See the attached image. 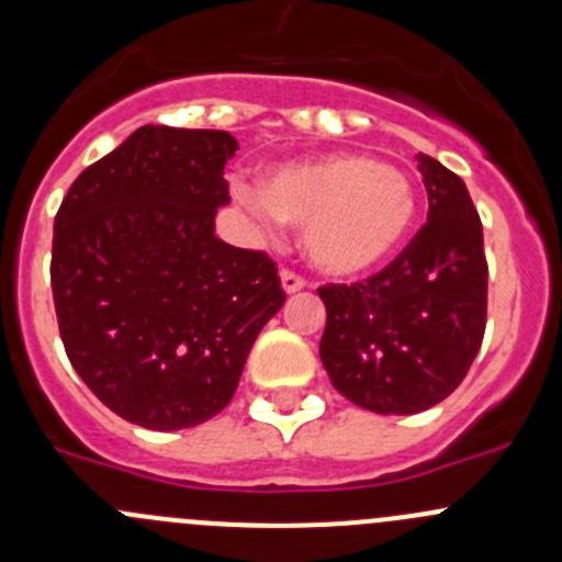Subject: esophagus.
<instances>
[{
  "instance_id": "esophagus-1",
  "label": "esophagus",
  "mask_w": 562,
  "mask_h": 562,
  "mask_svg": "<svg viewBox=\"0 0 562 562\" xmlns=\"http://www.w3.org/2000/svg\"><path fill=\"white\" fill-rule=\"evenodd\" d=\"M280 285H282V291H285L288 296H291V293L302 291V288L307 285V282H304L299 274H293V271L285 269V271H282V274H280Z\"/></svg>"
}]
</instances>
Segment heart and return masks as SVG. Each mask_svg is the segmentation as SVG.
<instances>
[{
  "label": "heart",
  "mask_w": 562,
  "mask_h": 562,
  "mask_svg": "<svg viewBox=\"0 0 562 562\" xmlns=\"http://www.w3.org/2000/svg\"><path fill=\"white\" fill-rule=\"evenodd\" d=\"M241 201L263 223L302 228V252L315 271L353 280L381 269L411 236L418 201L400 168L364 155H326L263 173Z\"/></svg>",
  "instance_id": "b5f03b06"
}]
</instances>
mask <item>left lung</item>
Listing matches in <instances>:
<instances>
[{"mask_svg": "<svg viewBox=\"0 0 562 562\" xmlns=\"http://www.w3.org/2000/svg\"><path fill=\"white\" fill-rule=\"evenodd\" d=\"M427 225L381 274L317 288L326 304L321 361L334 389L381 416L438 405L468 375L484 339L486 258L468 187L416 155Z\"/></svg>", "mask_w": 562, "mask_h": 562, "instance_id": "obj_1", "label": "left lung"}]
</instances>
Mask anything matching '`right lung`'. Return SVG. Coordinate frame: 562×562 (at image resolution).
Returning <instances> with one entry per match:
<instances>
[{"mask_svg": "<svg viewBox=\"0 0 562 562\" xmlns=\"http://www.w3.org/2000/svg\"><path fill=\"white\" fill-rule=\"evenodd\" d=\"M236 149L223 130L146 124L72 181L54 220L67 359L138 427L173 432L217 416L285 304L263 252L214 234Z\"/></svg>", "mask_w": 562, "mask_h": 562, "instance_id": "add662e5", "label": "right lung"}]
</instances>
